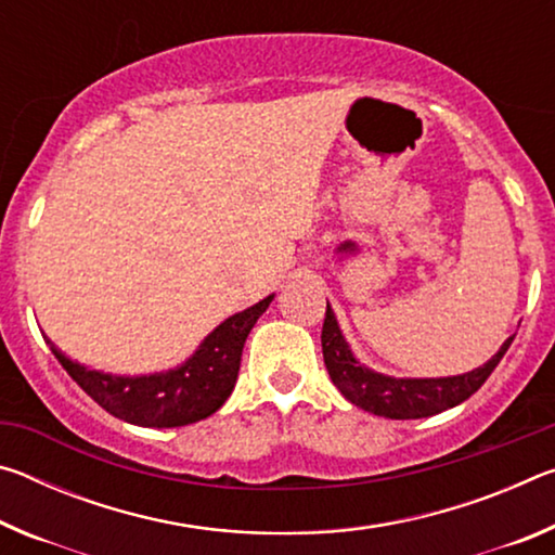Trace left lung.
Masks as SVG:
<instances>
[{"mask_svg": "<svg viewBox=\"0 0 555 555\" xmlns=\"http://www.w3.org/2000/svg\"><path fill=\"white\" fill-rule=\"evenodd\" d=\"M512 340L514 335L506 337L500 352L473 372L436 379H399L389 377V374L374 372L364 367L362 362H357L350 345L343 337L340 325L335 321L331 304L325 308V323L321 333L323 360L335 387L354 406L384 418H426L463 403L494 372L504 352L509 350Z\"/></svg>", "mask_w": 555, "mask_h": 555, "instance_id": "8db88e82", "label": "left lung"}]
</instances>
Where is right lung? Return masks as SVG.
I'll use <instances>...</instances> for the list:
<instances>
[{
	"label": "right lung",
	"instance_id": "right-lung-1",
	"mask_svg": "<svg viewBox=\"0 0 555 555\" xmlns=\"http://www.w3.org/2000/svg\"><path fill=\"white\" fill-rule=\"evenodd\" d=\"M271 298L274 296L230 315L205 337L181 367L142 374V377H117V374L88 370L86 364L65 357L49 340V335H43V340L51 345L55 360L78 382V387L112 416L146 428L188 426L208 418L228 401L237 382L244 340L259 315L269 308Z\"/></svg>",
	"mask_w": 555,
	"mask_h": 555
}]
</instances>
